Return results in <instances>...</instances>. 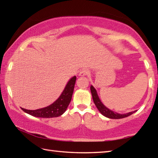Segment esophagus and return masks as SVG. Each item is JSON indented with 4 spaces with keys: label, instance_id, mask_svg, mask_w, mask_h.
Here are the masks:
<instances>
[{
    "label": "esophagus",
    "instance_id": "1",
    "mask_svg": "<svg viewBox=\"0 0 158 158\" xmlns=\"http://www.w3.org/2000/svg\"><path fill=\"white\" fill-rule=\"evenodd\" d=\"M89 74V69H81V71L79 72V76H85V75H88V74Z\"/></svg>",
    "mask_w": 158,
    "mask_h": 158
}]
</instances>
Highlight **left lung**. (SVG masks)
<instances>
[{
	"label": "left lung",
	"mask_w": 158,
	"mask_h": 158,
	"mask_svg": "<svg viewBox=\"0 0 158 158\" xmlns=\"http://www.w3.org/2000/svg\"><path fill=\"white\" fill-rule=\"evenodd\" d=\"M90 91H91L93 100V102H94L96 107L98 108L99 111H100L103 116L107 117L109 118H112V119L123 118L130 116V115H132L136 111H131V112H129V113L124 114H118L116 112L109 109L107 107H106V106L103 105L102 102L101 100H100V98L98 97L97 91H96L95 89L93 86V85H90Z\"/></svg>",
	"instance_id": "1"
}]
</instances>
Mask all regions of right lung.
Masks as SVG:
<instances>
[{"label": "right lung", "mask_w": 158, "mask_h": 158, "mask_svg": "<svg viewBox=\"0 0 158 158\" xmlns=\"http://www.w3.org/2000/svg\"><path fill=\"white\" fill-rule=\"evenodd\" d=\"M76 79V76H74L73 78L69 79L62 94L54 102L49 106L44 108L36 109V110H28L23 108H21V109L26 113L35 117L53 118L61 116L66 111L72 100Z\"/></svg>", "instance_id": "obj_1"}]
</instances>
